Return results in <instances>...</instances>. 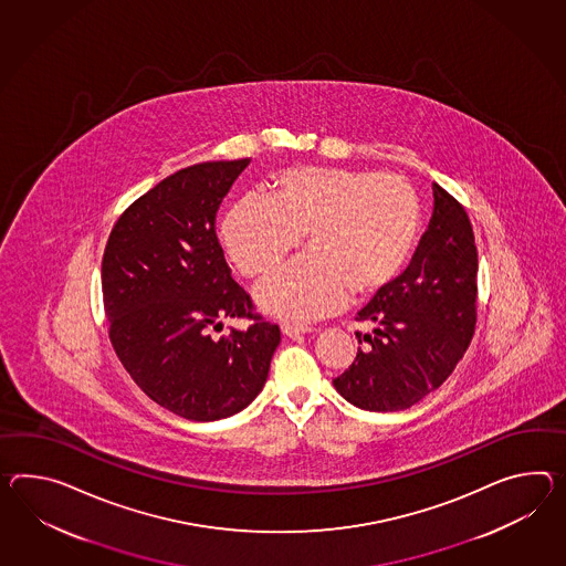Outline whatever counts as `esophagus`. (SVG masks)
<instances>
[{"label":"esophagus","mask_w":566,"mask_h":566,"mask_svg":"<svg viewBox=\"0 0 566 566\" xmlns=\"http://www.w3.org/2000/svg\"><path fill=\"white\" fill-rule=\"evenodd\" d=\"M313 329L311 327H301V325H282V333L286 335V337H292V339H296V337H301V335H306V333H311Z\"/></svg>","instance_id":"34e87169"}]
</instances>
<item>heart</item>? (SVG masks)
Instances as JSON below:
<instances>
[{"label":"heart","instance_id":"1","mask_svg":"<svg viewBox=\"0 0 566 566\" xmlns=\"http://www.w3.org/2000/svg\"><path fill=\"white\" fill-rule=\"evenodd\" d=\"M276 193H248L227 212L222 248L249 277L274 270L308 234L311 249L255 289L265 313L306 323L342 311L352 290L373 294L399 276L421 231L413 186L339 167L280 171Z\"/></svg>","mask_w":566,"mask_h":566}]
</instances>
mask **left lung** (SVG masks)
I'll list each match as a JSON object with an SVG mask.
<instances>
[{
  "label": "left lung",
  "instance_id": "left-lung-1",
  "mask_svg": "<svg viewBox=\"0 0 566 566\" xmlns=\"http://www.w3.org/2000/svg\"><path fill=\"white\" fill-rule=\"evenodd\" d=\"M479 255L467 210L433 184L428 231L407 270L358 313L373 323L356 361L333 380L364 411H400L454 373L476 323ZM361 344V339H359Z\"/></svg>",
  "mask_w": 566,
  "mask_h": 566
}]
</instances>
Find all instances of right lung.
<instances>
[{
  "mask_svg": "<svg viewBox=\"0 0 566 566\" xmlns=\"http://www.w3.org/2000/svg\"><path fill=\"white\" fill-rule=\"evenodd\" d=\"M251 159L186 167L143 193L112 229L102 260L111 342L126 373L167 411L190 421L239 413L262 392L280 329L210 338L251 298L224 262L217 212Z\"/></svg>",
  "mask_w": 566,
  "mask_h": 566,
  "instance_id": "add662e5",
  "label": "right lung"
}]
</instances>
